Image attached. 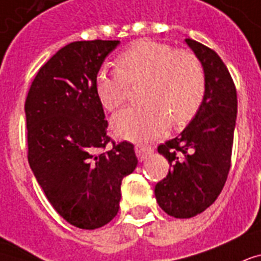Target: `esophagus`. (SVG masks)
Wrapping results in <instances>:
<instances>
[{
	"mask_svg": "<svg viewBox=\"0 0 261 261\" xmlns=\"http://www.w3.org/2000/svg\"><path fill=\"white\" fill-rule=\"evenodd\" d=\"M135 149H136V155L137 158H139V161H144L147 156H149V155L153 152V148L152 147H149V145L137 144L136 147H135Z\"/></svg>",
	"mask_w": 261,
	"mask_h": 261,
	"instance_id": "obj_1",
	"label": "esophagus"
}]
</instances>
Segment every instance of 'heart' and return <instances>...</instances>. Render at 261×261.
I'll use <instances>...</instances> for the list:
<instances>
[{
    "mask_svg": "<svg viewBox=\"0 0 261 261\" xmlns=\"http://www.w3.org/2000/svg\"><path fill=\"white\" fill-rule=\"evenodd\" d=\"M118 69L103 68L95 88L102 106L116 110L126 100L129 84L143 82L140 106L121 110L112 118L118 136L136 141L161 137L170 126L189 124L203 105L205 73L195 53L156 40H137L120 54Z\"/></svg>",
    "mask_w": 261,
    "mask_h": 261,
    "instance_id": "obj_1",
    "label": "heart"
}]
</instances>
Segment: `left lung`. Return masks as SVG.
<instances>
[{
	"label": "left lung",
	"mask_w": 261,
	"mask_h": 261,
	"mask_svg": "<svg viewBox=\"0 0 261 261\" xmlns=\"http://www.w3.org/2000/svg\"><path fill=\"white\" fill-rule=\"evenodd\" d=\"M185 42L203 64L205 96L181 135L158 147L171 169L155 185L159 207L181 219L201 214L221 195L231 165L237 118V91L221 57L191 38Z\"/></svg>",
	"instance_id": "1"
}]
</instances>
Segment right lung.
Masks as SVG:
<instances>
[{
    "instance_id": "obj_1",
    "label": "right lung",
    "mask_w": 261,
    "mask_h": 261,
    "mask_svg": "<svg viewBox=\"0 0 261 261\" xmlns=\"http://www.w3.org/2000/svg\"><path fill=\"white\" fill-rule=\"evenodd\" d=\"M118 44L80 40L60 48L36 73L24 105L32 173L54 210L79 229H98L116 217L122 178L137 166L132 143L108 136L95 88Z\"/></svg>"
}]
</instances>
